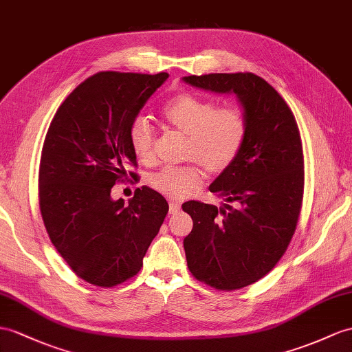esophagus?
<instances>
[{
  "mask_svg": "<svg viewBox=\"0 0 352 352\" xmlns=\"http://www.w3.org/2000/svg\"><path fill=\"white\" fill-rule=\"evenodd\" d=\"M179 210H181V204L176 201H170V215H175Z\"/></svg>",
  "mask_w": 352,
  "mask_h": 352,
  "instance_id": "obj_1",
  "label": "esophagus"
}]
</instances>
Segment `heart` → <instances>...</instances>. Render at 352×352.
Returning <instances> with one entry per match:
<instances>
[{
	"label": "heart",
	"mask_w": 352,
	"mask_h": 352,
	"mask_svg": "<svg viewBox=\"0 0 352 352\" xmlns=\"http://www.w3.org/2000/svg\"><path fill=\"white\" fill-rule=\"evenodd\" d=\"M161 119L171 130L185 135L184 158L194 161L181 167H166L149 177V185L167 199L182 200L201 184L203 173L197 164L210 175H219L233 164L243 146L246 121L236 107H217L209 100L181 94L162 107ZM128 137L135 158L151 162L153 128L144 119H137Z\"/></svg>",
	"instance_id": "1"
}]
</instances>
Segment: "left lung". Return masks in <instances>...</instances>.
Here are the masks:
<instances>
[{"mask_svg":"<svg viewBox=\"0 0 352 352\" xmlns=\"http://www.w3.org/2000/svg\"><path fill=\"white\" fill-rule=\"evenodd\" d=\"M182 80L234 94L243 107V146L209 186L226 203L182 204L194 222L184 239L194 278L217 289L243 288L275 267L296 231L305 185L298 126L284 98L260 76L212 73Z\"/></svg>","mask_w":352,"mask_h":352,"instance_id":"8db88e82","label":"left lung"}]
</instances>
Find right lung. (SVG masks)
Instances as JSON below:
<instances>
[{
    "mask_svg": "<svg viewBox=\"0 0 352 352\" xmlns=\"http://www.w3.org/2000/svg\"><path fill=\"white\" fill-rule=\"evenodd\" d=\"M167 77L97 73L50 122L38 171L41 218L56 251L89 284L115 287L133 278L168 212L164 197L148 186L137 188L128 204L110 195L126 166L137 164L130 128Z\"/></svg>",
    "mask_w": 352,
    "mask_h": 352,
    "instance_id": "right-lung-1",
    "label": "right lung"
}]
</instances>
